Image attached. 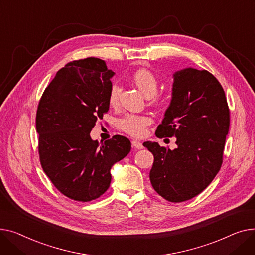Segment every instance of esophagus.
Returning a JSON list of instances; mask_svg holds the SVG:
<instances>
[{
    "label": "esophagus",
    "instance_id": "obj_1",
    "mask_svg": "<svg viewBox=\"0 0 255 255\" xmlns=\"http://www.w3.org/2000/svg\"><path fill=\"white\" fill-rule=\"evenodd\" d=\"M131 146H132L133 149H142L144 147L143 144L140 141H137V140L131 141Z\"/></svg>",
    "mask_w": 255,
    "mask_h": 255
}]
</instances>
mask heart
<instances>
[{"label": "heart", "mask_w": 255, "mask_h": 255, "mask_svg": "<svg viewBox=\"0 0 255 255\" xmlns=\"http://www.w3.org/2000/svg\"><path fill=\"white\" fill-rule=\"evenodd\" d=\"M131 80L136 84L140 91L148 98H150L152 103H159L162 101L161 97L156 93L158 91V79L155 75L147 69H139L131 75ZM122 87L117 81L112 82L108 92V103L111 106H116ZM150 117L147 115L128 114L119 121V128L125 132L132 137H142L146 131L147 126L150 124Z\"/></svg>", "instance_id": "1"}]
</instances>
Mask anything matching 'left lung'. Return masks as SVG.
<instances>
[{"label":"left lung","instance_id":"left-lung-1","mask_svg":"<svg viewBox=\"0 0 255 255\" xmlns=\"http://www.w3.org/2000/svg\"><path fill=\"white\" fill-rule=\"evenodd\" d=\"M229 128L228 101L214 75L192 68L176 72L172 101L155 134L176 137L177 148L143 143L154 156L149 174L154 190L173 203L197 197L221 168Z\"/></svg>","mask_w":255,"mask_h":255}]
</instances>
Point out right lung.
Here are the masks:
<instances>
[{
	"mask_svg": "<svg viewBox=\"0 0 255 255\" xmlns=\"http://www.w3.org/2000/svg\"><path fill=\"white\" fill-rule=\"evenodd\" d=\"M113 75L97 57L70 62L56 73L39 101L40 163L56 189L74 201L100 198L110 186L112 166L130 151L129 140L121 134L101 145L89 136L109 110Z\"/></svg>",
	"mask_w": 255,
	"mask_h": 255,
	"instance_id": "1",
	"label": "right lung"
}]
</instances>
